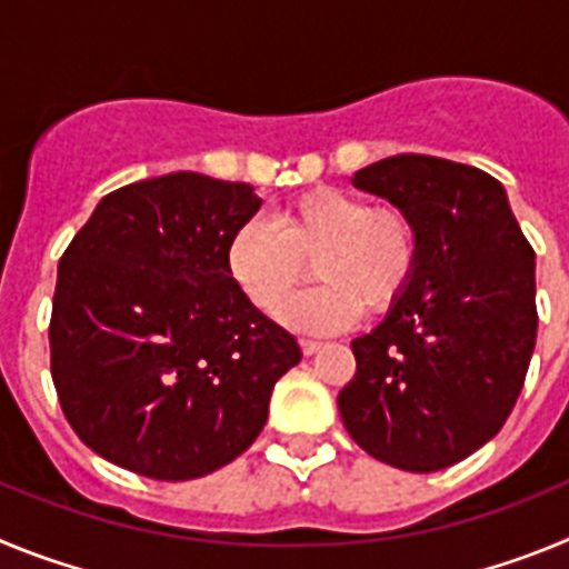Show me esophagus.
Returning a JSON list of instances; mask_svg holds the SVG:
<instances>
[{
    "mask_svg": "<svg viewBox=\"0 0 569 569\" xmlns=\"http://www.w3.org/2000/svg\"><path fill=\"white\" fill-rule=\"evenodd\" d=\"M319 350H321V341L301 339V353H305V356H313V353H319Z\"/></svg>",
    "mask_w": 569,
    "mask_h": 569,
    "instance_id": "esophagus-1",
    "label": "esophagus"
}]
</instances>
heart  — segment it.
I'll return each mask as SVG.
<instances>
[{"label": "heart", "instance_id": "obj_1", "mask_svg": "<svg viewBox=\"0 0 569 569\" xmlns=\"http://www.w3.org/2000/svg\"><path fill=\"white\" fill-rule=\"evenodd\" d=\"M308 261L321 284L301 293L281 319L299 330H341L393 308L419 264V233L399 208H370L339 188H313L276 210L273 222L250 219L228 241V273L261 313H279Z\"/></svg>", "mask_w": 569, "mask_h": 569}]
</instances>
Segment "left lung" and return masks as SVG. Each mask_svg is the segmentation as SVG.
<instances>
[{
  "mask_svg": "<svg viewBox=\"0 0 569 569\" xmlns=\"http://www.w3.org/2000/svg\"><path fill=\"white\" fill-rule=\"evenodd\" d=\"M353 184L413 219L419 264L381 325L350 341L341 421L385 465L445 470L499 433L525 387L536 253L501 182L479 168L401 153L361 168Z\"/></svg>",
  "mask_w": 569,
  "mask_h": 569,
  "instance_id": "8db88e82",
  "label": "left lung"
}]
</instances>
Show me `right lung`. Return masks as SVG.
Masks as SVG:
<instances>
[{
	"instance_id": "obj_1",
	"label": "right lung",
	"mask_w": 569,
	"mask_h": 569,
	"mask_svg": "<svg viewBox=\"0 0 569 569\" xmlns=\"http://www.w3.org/2000/svg\"><path fill=\"white\" fill-rule=\"evenodd\" d=\"M261 199L202 173L124 184L59 259L50 376L102 459L159 481L230 465L261 433L293 336L228 273V241Z\"/></svg>"
}]
</instances>
